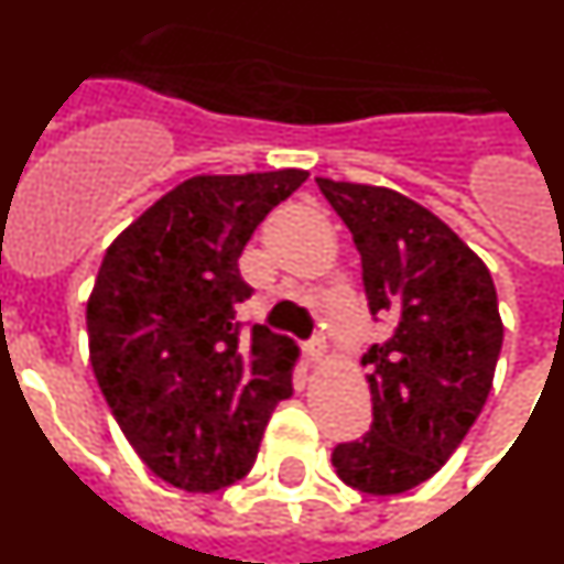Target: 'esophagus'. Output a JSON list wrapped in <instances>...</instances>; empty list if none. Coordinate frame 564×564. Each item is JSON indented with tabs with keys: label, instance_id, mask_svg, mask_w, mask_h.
I'll return each instance as SVG.
<instances>
[{
	"label": "esophagus",
	"instance_id": "esophagus-1",
	"mask_svg": "<svg viewBox=\"0 0 564 564\" xmlns=\"http://www.w3.org/2000/svg\"><path fill=\"white\" fill-rule=\"evenodd\" d=\"M302 350H305L307 361H318V358H322V352H325V344H322V338H311V341H305V347H302Z\"/></svg>",
	"mask_w": 564,
	"mask_h": 564
}]
</instances>
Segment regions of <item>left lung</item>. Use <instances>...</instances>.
I'll return each instance as SVG.
<instances>
[{"label": "left lung", "mask_w": 564, "mask_h": 564, "mask_svg": "<svg viewBox=\"0 0 564 564\" xmlns=\"http://www.w3.org/2000/svg\"><path fill=\"white\" fill-rule=\"evenodd\" d=\"M361 253L372 318L392 333L364 352L372 423L333 466L364 495H401L452 457L491 392L502 322L491 273L435 214L381 186L316 177Z\"/></svg>", "instance_id": "obj_1"}]
</instances>
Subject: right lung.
I'll list each match as a JSON object with an SVG mask.
<instances>
[{"mask_svg":"<svg viewBox=\"0 0 564 564\" xmlns=\"http://www.w3.org/2000/svg\"><path fill=\"white\" fill-rule=\"evenodd\" d=\"M307 172L200 174L143 212L107 248L87 302L89 361L115 421L161 480L194 495L242 480L279 401L293 395L296 344L237 305L253 288L239 253Z\"/></svg>","mask_w":564,"mask_h":564,"instance_id":"obj_1","label":"right lung"}]
</instances>
